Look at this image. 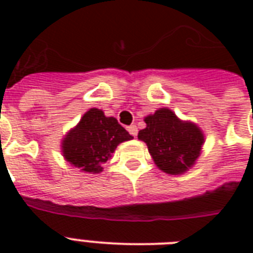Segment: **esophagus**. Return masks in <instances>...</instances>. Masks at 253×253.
<instances>
[{
    "instance_id": "obj_1",
    "label": "esophagus",
    "mask_w": 253,
    "mask_h": 253,
    "mask_svg": "<svg viewBox=\"0 0 253 253\" xmlns=\"http://www.w3.org/2000/svg\"><path fill=\"white\" fill-rule=\"evenodd\" d=\"M127 131H128V132H130L131 135H132V136H136V135H138V127L135 126V125H131V126H128L127 127Z\"/></svg>"
}]
</instances>
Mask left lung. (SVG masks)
Instances as JSON below:
<instances>
[{"mask_svg": "<svg viewBox=\"0 0 253 253\" xmlns=\"http://www.w3.org/2000/svg\"><path fill=\"white\" fill-rule=\"evenodd\" d=\"M146 128L138 138L146 143L159 169L168 174L186 172L198 159L205 142L204 132L192 122H182L168 107L144 118Z\"/></svg>", "mask_w": 253, "mask_h": 253, "instance_id": "obj_1", "label": "left lung"}]
</instances>
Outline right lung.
<instances>
[{"mask_svg": "<svg viewBox=\"0 0 253 253\" xmlns=\"http://www.w3.org/2000/svg\"><path fill=\"white\" fill-rule=\"evenodd\" d=\"M131 136L113 117L99 109L86 111L76 127L61 142V152L67 162L89 173L102 172V164L111 158L119 143Z\"/></svg>", "mask_w": 253, "mask_h": 253, "instance_id": "obj_1", "label": "right lung"}]
</instances>
